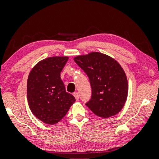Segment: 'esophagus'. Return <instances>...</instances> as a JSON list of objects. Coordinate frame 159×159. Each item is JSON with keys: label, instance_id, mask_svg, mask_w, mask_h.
Masks as SVG:
<instances>
[{"label": "esophagus", "instance_id": "esophagus-1", "mask_svg": "<svg viewBox=\"0 0 159 159\" xmlns=\"http://www.w3.org/2000/svg\"><path fill=\"white\" fill-rule=\"evenodd\" d=\"M74 96L75 97V98H76V100H79V98H80V94L79 93H78L77 92H75V93H74Z\"/></svg>", "mask_w": 159, "mask_h": 159}]
</instances>
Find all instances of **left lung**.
Returning <instances> with one entry per match:
<instances>
[{"mask_svg":"<svg viewBox=\"0 0 159 159\" xmlns=\"http://www.w3.org/2000/svg\"><path fill=\"white\" fill-rule=\"evenodd\" d=\"M74 60L90 80L92 96L85 105L103 118L118 114L128 94L127 77L120 64L98 52L78 56Z\"/></svg>","mask_w":159,"mask_h":159,"instance_id":"obj_1","label":"left lung"}]
</instances>
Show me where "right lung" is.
Wrapping results in <instances>:
<instances>
[{
  "label": "right lung",
  "mask_w": 159,
  "mask_h": 159,
  "mask_svg": "<svg viewBox=\"0 0 159 159\" xmlns=\"http://www.w3.org/2000/svg\"><path fill=\"white\" fill-rule=\"evenodd\" d=\"M66 56L49 57L39 61L30 71L27 95L30 108L43 122L54 125L64 118L75 98L66 92L61 72Z\"/></svg>",
  "instance_id": "add662e5"
}]
</instances>
